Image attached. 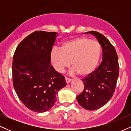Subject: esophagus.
Returning a JSON list of instances; mask_svg holds the SVG:
<instances>
[{
    "label": "esophagus",
    "mask_w": 131,
    "mask_h": 131,
    "mask_svg": "<svg viewBox=\"0 0 131 131\" xmlns=\"http://www.w3.org/2000/svg\"><path fill=\"white\" fill-rule=\"evenodd\" d=\"M65 81H66V82H67V84H69L71 82V80L70 79H69V78H65Z\"/></svg>",
    "instance_id": "esophagus-1"
}]
</instances>
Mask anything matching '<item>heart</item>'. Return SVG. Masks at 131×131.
I'll use <instances>...</instances> for the list:
<instances>
[{"mask_svg":"<svg viewBox=\"0 0 131 131\" xmlns=\"http://www.w3.org/2000/svg\"><path fill=\"white\" fill-rule=\"evenodd\" d=\"M101 55V46L88 37H78L64 43L61 49L53 48L50 52L52 65L61 73L71 63L73 71L87 76L94 71Z\"/></svg>","mask_w":131,"mask_h":131,"instance_id":"b5f03b06","label":"heart"}]
</instances>
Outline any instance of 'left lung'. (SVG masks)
<instances>
[{
  "label": "left lung",
  "instance_id": "left-lung-1",
  "mask_svg": "<svg viewBox=\"0 0 131 131\" xmlns=\"http://www.w3.org/2000/svg\"><path fill=\"white\" fill-rule=\"evenodd\" d=\"M88 33L95 36L101 45L102 61L92 73L82 79L84 89L76 99L84 108L95 110L104 106L115 92L119 75V64L115 47L103 34L94 31Z\"/></svg>",
  "mask_w": 131,
  "mask_h": 131
}]
</instances>
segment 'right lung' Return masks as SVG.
I'll return each mask as SVG.
<instances>
[{
	"label": "right lung",
	"instance_id": "add662e5",
	"mask_svg": "<svg viewBox=\"0 0 131 131\" xmlns=\"http://www.w3.org/2000/svg\"><path fill=\"white\" fill-rule=\"evenodd\" d=\"M57 33L37 31L19 43L13 57V84L28 108L43 113L57 100L58 92L67 83L50 64V52Z\"/></svg>",
	"mask_w": 131,
	"mask_h": 131
}]
</instances>
